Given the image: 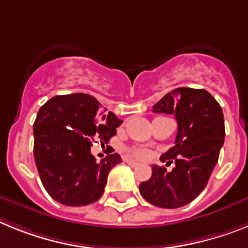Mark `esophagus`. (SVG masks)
Wrapping results in <instances>:
<instances>
[{"label": "esophagus", "mask_w": 248, "mask_h": 248, "mask_svg": "<svg viewBox=\"0 0 248 248\" xmlns=\"http://www.w3.org/2000/svg\"><path fill=\"white\" fill-rule=\"evenodd\" d=\"M126 162L127 165H130L131 167H133V169H135V167H139V163L137 162H133V161H130V160H126Z\"/></svg>", "instance_id": "1"}]
</instances>
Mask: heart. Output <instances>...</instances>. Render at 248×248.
Instances as JSON below:
<instances>
[{"label": "heart", "mask_w": 248, "mask_h": 248, "mask_svg": "<svg viewBox=\"0 0 248 248\" xmlns=\"http://www.w3.org/2000/svg\"><path fill=\"white\" fill-rule=\"evenodd\" d=\"M131 158H136V160H146L148 157V152L142 148H133L130 151Z\"/></svg>", "instance_id": "1"}]
</instances>
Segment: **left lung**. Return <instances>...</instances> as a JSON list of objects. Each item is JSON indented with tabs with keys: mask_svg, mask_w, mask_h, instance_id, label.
<instances>
[{
	"mask_svg": "<svg viewBox=\"0 0 248 248\" xmlns=\"http://www.w3.org/2000/svg\"><path fill=\"white\" fill-rule=\"evenodd\" d=\"M152 111L175 115V145L162 155L175 167L167 171L152 166V176L140 185V192L157 207H182L203 191L218 161L225 141L222 108L206 90L180 87L163 96Z\"/></svg>",
	"mask_w": 248,
	"mask_h": 248,
	"instance_id": "obj_1",
	"label": "left lung"
}]
</instances>
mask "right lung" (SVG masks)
I'll use <instances>...</instances> for the list:
<instances>
[{
    "label": "right lung",
    "mask_w": 248,
    "mask_h": 248,
    "mask_svg": "<svg viewBox=\"0 0 248 248\" xmlns=\"http://www.w3.org/2000/svg\"><path fill=\"white\" fill-rule=\"evenodd\" d=\"M122 122L87 93L55 96L41 107L33 124L34 162L55 201L78 207L101 199L109 171L122 160L112 154L97 162L92 142L107 143Z\"/></svg>",
    "instance_id": "add662e5"
}]
</instances>
